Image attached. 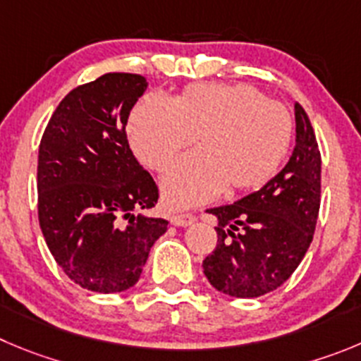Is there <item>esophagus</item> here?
Wrapping results in <instances>:
<instances>
[{
  "instance_id": "esophagus-1",
  "label": "esophagus",
  "mask_w": 361,
  "mask_h": 361,
  "mask_svg": "<svg viewBox=\"0 0 361 361\" xmlns=\"http://www.w3.org/2000/svg\"><path fill=\"white\" fill-rule=\"evenodd\" d=\"M194 221H196V217H194L192 214H178L171 217V222H173L174 226H180V228L190 226Z\"/></svg>"
}]
</instances>
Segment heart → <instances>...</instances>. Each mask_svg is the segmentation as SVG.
Returning <instances> with one entry per match:
<instances>
[{
    "instance_id": "1",
    "label": "heart",
    "mask_w": 361,
    "mask_h": 361,
    "mask_svg": "<svg viewBox=\"0 0 361 361\" xmlns=\"http://www.w3.org/2000/svg\"><path fill=\"white\" fill-rule=\"evenodd\" d=\"M292 117L278 101L245 83H196L176 97L149 94L131 112L128 137L144 165L161 171L197 137L161 178L169 208L257 190L274 178L292 142Z\"/></svg>"
}]
</instances>
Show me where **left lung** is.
<instances>
[{"instance_id": "8db88e82", "label": "left lung", "mask_w": 361, "mask_h": 361, "mask_svg": "<svg viewBox=\"0 0 361 361\" xmlns=\"http://www.w3.org/2000/svg\"><path fill=\"white\" fill-rule=\"evenodd\" d=\"M295 146L288 164L260 190L210 208L217 245L204 258L210 285L231 298L281 287L305 258L321 207V153L308 116L294 104Z\"/></svg>"}]
</instances>
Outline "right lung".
Returning <instances> with one entry per match:
<instances>
[{"label": "right lung", "mask_w": 361, "mask_h": 361, "mask_svg": "<svg viewBox=\"0 0 361 361\" xmlns=\"http://www.w3.org/2000/svg\"><path fill=\"white\" fill-rule=\"evenodd\" d=\"M140 74L109 73L71 90L39 146V222L62 271L87 290L139 281L167 221L149 217L158 187L130 149L128 116L146 92Z\"/></svg>", "instance_id": "right-lung-1"}]
</instances>
